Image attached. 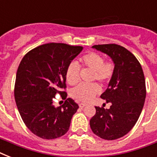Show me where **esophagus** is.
Returning <instances> with one entry per match:
<instances>
[{"label":"esophagus","mask_w":157,"mask_h":157,"mask_svg":"<svg viewBox=\"0 0 157 157\" xmlns=\"http://www.w3.org/2000/svg\"><path fill=\"white\" fill-rule=\"evenodd\" d=\"M86 106V103H79V107H81V108H83V107H85Z\"/></svg>","instance_id":"obj_1"}]
</instances>
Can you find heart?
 <instances>
[{
  "instance_id": "b5f03b06",
  "label": "heart",
  "mask_w": 157,
  "mask_h": 157,
  "mask_svg": "<svg viewBox=\"0 0 157 157\" xmlns=\"http://www.w3.org/2000/svg\"><path fill=\"white\" fill-rule=\"evenodd\" d=\"M81 65L84 67H88L94 71L92 80L97 81L101 84L109 82L114 74L115 65L112 62L104 61L103 57L96 52H88L80 58ZM80 66L75 62H71L67 65L65 71L67 82L75 86L80 81ZM100 92L99 86L95 83L80 84L71 90V96L74 99L87 103L90 102Z\"/></svg>"
}]
</instances>
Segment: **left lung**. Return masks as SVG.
<instances>
[{
  "label": "left lung",
  "instance_id": "8db88e82",
  "mask_svg": "<svg viewBox=\"0 0 157 157\" xmlns=\"http://www.w3.org/2000/svg\"><path fill=\"white\" fill-rule=\"evenodd\" d=\"M92 48L107 54L115 70L108 88L100 96L112 105L109 109L95 107L90 124L97 136L114 140L128 134L141 114L146 98L144 74L136 57L123 46L107 44Z\"/></svg>",
  "mask_w": 157,
  "mask_h": 157
}]
</instances>
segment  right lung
Returning a JSON list of instances; mask_svg holds the SVG:
<instances>
[{
  "instance_id": "1",
  "label": "right lung",
  "mask_w": 157,
  "mask_h": 157,
  "mask_svg": "<svg viewBox=\"0 0 157 157\" xmlns=\"http://www.w3.org/2000/svg\"><path fill=\"white\" fill-rule=\"evenodd\" d=\"M82 50V46L48 43L30 50L21 60L14 85L16 105L26 126L41 139H57L68 131L78 104L68 98L55 108L52 98L59 93L66 99L65 71Z\"/></svg>"
}]
</instances>
